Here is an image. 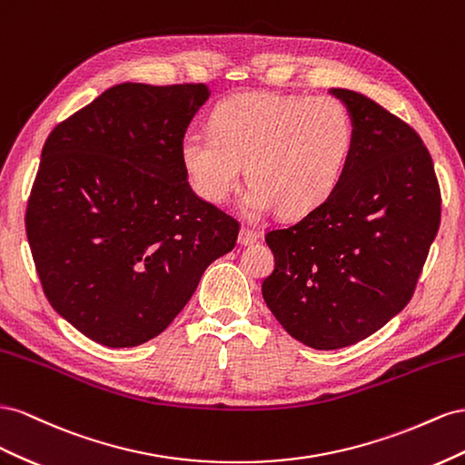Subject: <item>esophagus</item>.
Instances as JSON below:
<instances>
[{
	"instance_id": "1",
	"label": "esophagus",
	"mask_w": 465,
	"mask_h": 465,
	"mask_svg": "<svg viewBox=\"0 0 465 465\" xmlns=\"http://www.w3.org/2000/svg\"><path fill=\"white\" fill-rule=\"evenodd\" d=\"M257 240H259L257 230L249 228V225H242V230H240V243L242 245H251V243H255Z\"/></svg>"
}]
</instances>
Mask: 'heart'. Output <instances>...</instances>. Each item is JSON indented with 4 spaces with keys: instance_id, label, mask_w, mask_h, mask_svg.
I'll use <instances>...</instances> for the list:
<instances>
[{
    "instance_id": "heart-1",
    "label": "heart",
    "mask_w": 465,
    "mask_h": 465,
    "mask_svg": "<svg viewBox=\"0 0 465 465\" xmlns=\"http://www.w3.org/2000/svg\"><path fill=\"white\" fill-rule=\"evenodd\" d=\"M210 130L191 128L181 138L193 189L206 203H228L247 165L253 183L243 204L251 216L322 206L339 187L354 142L351 113L325 95H235L212 113Z\"/></svg>"
}]
</instances>
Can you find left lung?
<instances>
[{
	"label": "left lung",
	"mask_w": 465,
	"mask_h": 465,
	"mask_svg": "<svg viewBox=\"0 0 465 465\" xmlns=\"http://www.w3.org/2000/svg\"><path fill=\"white\" fill-rule=\"evenodd\" d=\"M331 95L354 126L347 171L322 206L264 235L274 271L262 298L317 351L362 341L407 306L440 225V187L417 132L361 93Z\"/></svg>",
	"instance_id": "1"
}]
</instances>
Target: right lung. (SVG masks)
<instances>
[{"label":"right lung","mask_w":465,"mask_h":465,"mask_svg":"<svg viewBox=\"0 0 465 465\" xmlns=\"http://www.w3.org/2000/svg\"><path fill=\"white\" fill-rule=\"evenodd\" d=\"M208 97L204 84H121L45 142L25 216L35 267L52 308L104 347L157 337L235 247L240 223L181 162Z\"/></svg>","instance_id":"right-lung-1"}]
</instances>
